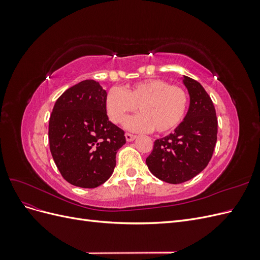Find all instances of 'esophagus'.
<instances>
[{"label":"esophagus","mask_w":260,"mask_h":260,"mask_svg":"<svg viewBox=\"0 0 260 260\" xmlns=\"http://www.w3.org/2000/svg\"><path fill=\"white\" fill-rule=\"evenodd\" d=\"M136 136L135 135H131V133H125V140L128 141V142H131V141L136 140Z\"/></svg>","instance_id":"obj_1"}]
</instances>
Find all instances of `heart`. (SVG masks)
I'll return each mask as SVG.
<instances>
[{"label":"heart","mask_w":260,"mask_h":260,"mask_svg":"<svg viewBox=\"0 0 260 260\" xmlns=\"http://www.w3.org/2000/svg\"><path fill=\"white\" fill-rule=\"evenodd\" d=\"M188 106V95L182 88L161 79H147L123 91L112 88L106 94V113L114 123L123 122L138 108L139 115L125 122L132 131L166 133L182 121Z\"/></svg>","instance_id":"1"}]
</instances>
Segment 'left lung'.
Segmentation results:
<instances>
[{
	"label": "left lung",
	"instance_id": "obj_1",
	"mask_svg": "<svg viewBox=\"0 0 260 260\" xmlns=\"http://www.w3.org/2000/svg\"><path fill=\"white\" fill-rule=\"evenodd\" d=\"M190 105L174 133L156 140L146 165L152 174L171 184L183 183L206 168L217 142L216 109L203 85L183 76Z\"/></svg>",
	"mask_w": 260,
	"mask_h": 260
}]
</instances>
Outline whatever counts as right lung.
<instances>
[{
  "label": "right lung",
  "mask_w": 260,
  "mask_h": 260,
  "mask_svg": "<svg viewBox=\"0 0 260 260\" xmlns=\"http://www.w3.org/2000/svg\"><path fill=\"white\" fill-rule=\"evenodd\" d=\"M106 91L94 80H83L57 99L49 122L53 159L70 184L94 188L111 178L124 132L108 120Z\"/></svg>",
  "instance_id": "right-lung-1"
}]
</instances>
